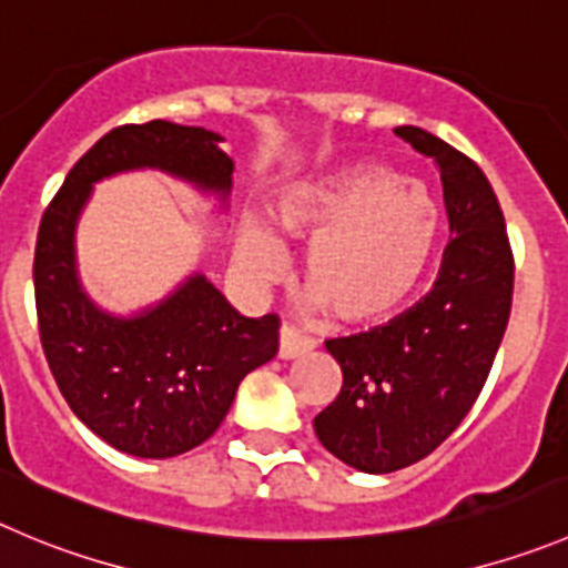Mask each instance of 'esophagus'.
Segmentation results:
<instances>
[{
	"mask_svg": "<svg viewBox=\"0 0 568 568\" xmlns=\"http://www.w3.org/2000/svg\"><path fill=\"white\" fill-rule=\"evenodd\" d=\"M312 351V339L301 337L298 332H293L290 326H281L278 332V359H295V356H304Z\"/></svg>",
	"mask_w": 568,
	"mask_h": 568,
	"instance_id": "esophagus-1",
	"label": "esophagus"
}]
</instances>
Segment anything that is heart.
Wrapping results in <instances>:
<instances>
[{"label": "heart", "mask_w": 568, "mask_h": 568, "mask_svg": "<svg viewBox=\"0 0 568 568\" xmlns=\"http://www.w3.org/2000/svg\"><path fill=\"white\" fill-rule=\"evenodd\" d=\"M270 223L278 236L310 240L301 258L310 304L362 323L390 315L415 293L437 253L443 212L429 189L402 172L356 164L281 194ZM234 258L264 284L284 267V247L267 225L245 220Z\"/></svg>", "instance_id": "heart-1"}]
</instances>
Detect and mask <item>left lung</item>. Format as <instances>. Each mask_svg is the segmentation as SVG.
Segmentation results:
<instances>
[{"instance_id": "1", "label": "left lung", "mask_w": 568, "mask_h": 568, "mask_svg": "<svg viewBox=\"0 0 568 568\" xmlns=\"http://www.w3.org/2000/svg\"><path fill=\"white\" fill-rule=\"evenodd\" d=\"M396 136L440 170L452 240L435 287L413 310L326 339L343 387L315 418V435L365 474L413 466L460 426L483 393L513 304V251L485 172L420 128L402 125Z\"/></svg>"}]
</instances>
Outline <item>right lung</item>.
Returning <instances> with one entry per match:
<instances>
[{
    "instance_id": "obj_1",
    "label": "right lung",
    "mask_w": 568,
    "mask_h": 568,
    "mask_svg": "<svg viewBox=\"0 0 568 568\" xmlns=\"http://www.w3.org/2000/svg\"><path fill=\"white\" fill-rule=\"evenodd\" d=\"M220 142V133L164 119L113 128L41 217L32 281L47 362L72 413L125 455L164 460L209 440L240 382L278 351V317L240 315L206 275H189L131 317L100 310L80 284L74 231L94 183L161 170L225 200L234 161Z\"/></svg>"
}]
</instances>
